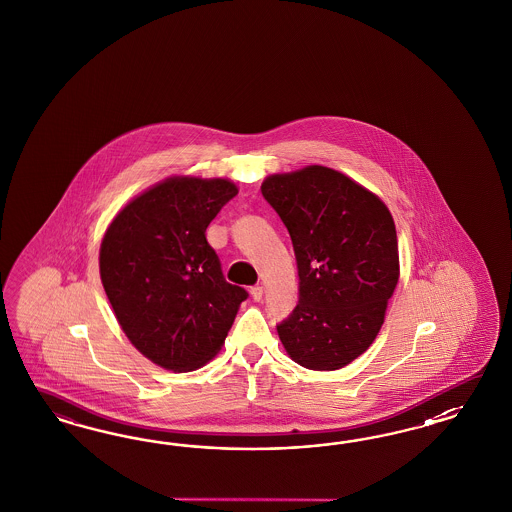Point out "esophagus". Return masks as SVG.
I'll use <instances>...</instances> for the list:
<instances>
[{
	"label": "esophagus",
	"mask_w": 512,
	"mask_h": 512,
	"mask_svg": "<svg viewBox=\"0 0 512 512\" xmlns=\"http://www.w3.org/2000/svg\"><path fill=\"white\" fill-rule=\"evenodd\" d=\"M249 293H251V298H253L255 302H261V300H263V287L255 285V287L249 289Z\"/></svg>",
	"instance_id": "obj_1"
}]
</instances>
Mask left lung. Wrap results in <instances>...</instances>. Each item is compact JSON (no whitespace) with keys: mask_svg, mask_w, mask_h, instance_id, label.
<instances>
[{"mask_svg":"<svg viewBox=\"0 0 512 512\" xmlns=\"http://www.w3.org/2000/svg\"><path fill=\"white\" fill-rule=\"evenodd\" d=\"M261 191L291 234L298 268V304L279 340L308 370H340L385 321L400 276L394 219L372 191L321 165L272 174Z\"/></svg>","mask_w":512,"mask_h":512,"instance_id":"left-lung-1","label":"left lung"}]
</instances>
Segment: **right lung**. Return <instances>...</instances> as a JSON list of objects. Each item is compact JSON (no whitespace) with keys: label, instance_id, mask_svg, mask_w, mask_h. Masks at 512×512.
<instances>
[{"label":"right lung","instance_id":"obj_1","mask_svg":"<svg viewBox=\"0 0 512 512\" xmlns=\"http://www.w3.org/2000/svg\"><path fill=\"white\" fill-rule=\"evenodd\" d=\"M233 182L176 176L129 202L105 233L99 272L125 336L171 372L216 357L248 291L223 278L206 227Z\"/></svg>","mask_w":512,"mask_h":512}]
</instances>
